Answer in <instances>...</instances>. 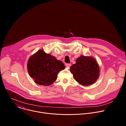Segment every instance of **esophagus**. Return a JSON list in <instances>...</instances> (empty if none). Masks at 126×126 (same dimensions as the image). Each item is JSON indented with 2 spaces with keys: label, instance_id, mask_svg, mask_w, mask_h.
Masks as SVG:
<instances>
[{
  "label": "esophagus",
  "instance_id": "obj_1",
  "mask_svg": "<svg viewBox=\"0 0 126 126\" xmlns=\"http://www.w3.org/2000/svg\"><path fill=\"white\" fill-rule=\"evenodd\" d=\"M66 66L67 67L70 68V66H71V64H66Z\"/></svg>",
  "mask_w": 126,
  "mask_h": 126
}]
</instances>
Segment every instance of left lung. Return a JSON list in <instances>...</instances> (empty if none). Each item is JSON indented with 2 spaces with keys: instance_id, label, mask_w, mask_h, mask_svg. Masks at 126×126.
Returning <instances> with one entry per match:
<instances>
[{
  "instance_id": "obj_1",
  "label": "left lung",
  "mask_w": 126,
  "mask_h": 126,
  "mask_svg": "<svg viewBox=\"0 0 126 126\" xmlns=\"http://www.w3.org/2000/svg\"><path fill=\"white\" fill-rule=\"evenodd\" d=\"M70 72L79 84L87 86L93 84L97 80L100 68L94 58L81 55L76 60V63L71 66Z\"/></svg>"
}]
</instances>
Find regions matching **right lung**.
Here are the masks:
<instances>
[{
  "label": "right lung",
  "instance_id": "add662e5",
  "mask_svg": "<svg viewBox=\"0 0 126 126\" xmlns=\"http://www.w3.org/2000/svg\"><path fill=\"white\" fill-rule=\"evenodd\" d=\"M65 67L62 61L42 49L31 56L27 62L30 76L37 84L43 86L52 84L56 80L58 73Z\"/></svg>",
  "mask_w": 126,
  "mask_h": 126
}]
</instances>
